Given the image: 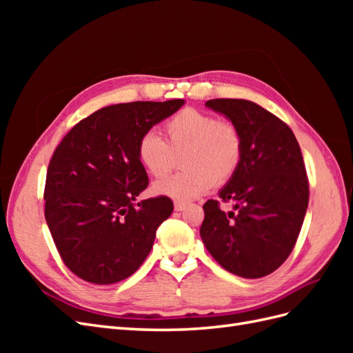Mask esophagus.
I'll list each match as a JSON object with an SVG mask.
<instances>
[{
    "mask_svg": "<svg viewBox=\"0 0 353 353\" xmlns=\"http://www.w3.org/2000/svg\"><path fill=\"white\" fill-rule=\"evenodd\" d=\"M174 208H175V210H176V212H183V210H185V208H187V203H183V201H175V203H174Z\"/></svg>",
    "mask_w": 353,
    "mask_h": 353,
    "instance_id": "1",
    "label": "esophagus"
}]
</instances>
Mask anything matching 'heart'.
<instances>
[{
    "mask_svg": "<svg viewBox=\"0 0 353 353\" xmlns=\"http://www.w3.org/2000/svg\"><path fill=\"white\" fill-rule=\"evenodd\" d=\"M166 143L156 132H144L137 144V159L152 176L160 178L181 157L183 172L153 184L156 196L187 201L222 185L236 174L241 159V135L236 125L193 108L174 114L165 123Z\"/></svg>",
    "mask_w": 353,
    "mask_h": 353,
    "instance_id": "b5f03b06",
    "label": "heart"
}]
</instances>
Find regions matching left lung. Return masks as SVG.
Masks as SVG:
<instances>
[{"mask_svg":"<svg viewBox=\"0 0 353 353\" xmlns=\"http://www.w3.org/2000/svg\"><path fill=\"white\" fill-rule=\"evenodd\" d=\"M206 108L236 125L243 150L236 174L218 193L234 203V212L208 200L200 237L223 270L261 279L288 258L306 215L309 185L301 147L290 128L253 101L216 99Z\"/></svg>","mask_w":353,"mask_h":353,"instance_id":"8db88e82","label":"left lung"}]
</instances>
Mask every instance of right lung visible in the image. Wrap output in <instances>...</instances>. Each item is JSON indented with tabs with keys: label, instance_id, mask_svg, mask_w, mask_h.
Listing matches in <instances>:
<instances>
[{
	"label": "right lung",
	"instance_id": "obj_1",
	"mask_svg": "<svg viewBox=\"0 0 353 353\" xmlns=\"http://www.w3.org/2000/svg\"><path fill=\"white\" fill-rule=\"evenodd\" d=\"M184 100L134 101L94 112L74 125L47 170L46 219L68 268L92 284L131 276L150 253L170 199L138 201L148 185L137 159L140 137Z\"/></svg>",
	"mask_w": 353,
	"mask_h": 353
}]
</instances>
